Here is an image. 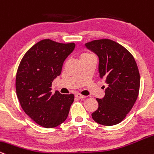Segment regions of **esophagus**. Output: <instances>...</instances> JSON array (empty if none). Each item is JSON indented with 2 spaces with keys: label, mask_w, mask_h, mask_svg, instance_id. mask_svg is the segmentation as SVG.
I'll return each instance as SVG.
<instances>
[{
  "label": "esophagus",
  "mask_w": 154,
  "mask_h": 154,
  "mask_svg": "<svg viewBox=\"0 0 154 154\" xmlns=\"http://www.w3.org/2000/svg\"><path fill=\"white\" fill-rule=\"evenodd\" d=\"M75 97H77V98H79V99H84V98H86V97H85V96L81 94H75Z\"/></svg>",
  "instance_id": "obj_1"
}]
</instances>
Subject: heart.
Segmentation results:
<instances>
[{"mask_svg": "<svg viewBox=\"0 0 154 154\" xmlns=\"http://www.w3.org/2000/svg\"><path fill=\"white\" fill-rule=\"evenodd\" d=\"M92 56H94V55H91V54H90V53H87V52H85V53H83L82 55H81V60L84 59V58H87V57H92Z\"/></svg>", "mask_w": 154, "mask_h": 154, "instance_id": "heart-1", "label": "heart"}]
</instances>
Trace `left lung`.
<instances>
[{
  "instance_id": "left-lung-1",
  "label": "left lung",
  "mask_w": 154,
  "mask_h": 154,
  "mask_svg": "<svg viewBox=\"0 0 154 154\" xmlns=\"http://www.w3.org/2000/svg\"><path fill=\"white\" fill-rule=\"evenodd\" d=\"M85 45L98 55L99 77L108 84L104 98L96 99L99 107L92 118L102 125H115L125 118L138 99V66L131 52L112 39H97Z\"/></svg>"
}]
</instances>
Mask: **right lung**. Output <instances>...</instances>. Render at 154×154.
<instances>
[{
	"label": "right lung",
	"instance_id": "add662e5",
	"mask_svg": "<svg viewBox=\"0 0 154 154\" xmlns=\"http://www.w3.org/2000/svg\"><path fill=\"white\" fill-rule=\"evenodd\" d=\"M75 44L45 39L38 42L21 59L16 75V92L24 112L44 128H55L66 120L74 95L52 94V83L60 75L65 60Z\"/></svg>",
	"mask_w": 154,
	"mask_h": 154
}]
</instances>
